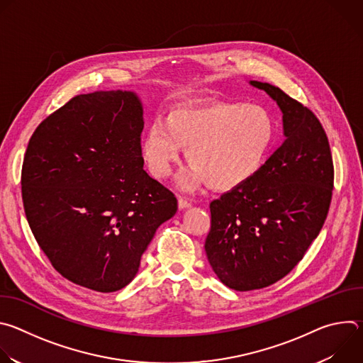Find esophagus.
I'll list each match as a JSON object with an SVG mask.
<instances>
[{
  "label": "esophagus",
  "instance_id": "1",
  "mask_svg": "<svg viewBox=\"0 0 363 363\" xmlns=\"http://www.w3.org/2000/svg\"><path fill=\"white\" fill-rule=\"evenodd\" d=\"M191 206V202L189 201H186L185 198H182V196H179L178 198V208L179 210H185V208H189Z\"/></svg>",
  "mask_w": 363,
  "mask_h": 363
}]
</instances>
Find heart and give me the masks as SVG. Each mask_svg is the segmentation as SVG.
Wrapping results in <instances>:
<instances>
[{
  "mask_svg": "<svg viewBox=\"0 0 363 363\" xmlns=\"http://www.w3.org/2000/svg\"><path fill=\"white\" fill-rule=\"evenodd\" d=\"M274 140L276 123L264 108L220 101L174 109L165 122H152L140 152L149 172L155 178H167L182 147L189 164L178 177L182 189L206 184L216 191H230L262 169Z\"/></svg>",
  "mask_w": 363,
  "mask_h": 363,
  "instance_id": "b5f03b06",
  "label": "heart"
}]
</instances>
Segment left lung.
Returning <instances> with one entry per match:
<instances>
[{"label":"left lung","instance_id":"8db88e82","mask_svg":"<svg viewBox=\"0 0 363 363\" xmlns=\"http://www.w3.org/2000/svg\"><path fill=\"white\" fill-rule=\"evenodd\" d=\"M264 90L283 115L284 140L250 181L210 203L208 262L227 287H267L301 260L328 217L333 162L319 119L279 87Z\"/></svg>","mask_w":363,"mask_h":363}]
</instances>
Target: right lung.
<instances>
[{"instance_id":"add662e5","label":"right lung","mask_w":363,"mask_h":363,"mask_svg":"<svg viewBox=\"0 0 363 363\" xmlns=\"http://www.w3.org/2000/svg\"><path fill=\"white\" fill-rule=\"evenodd\" d=\"M143 106L128 90L73 97L33 133L21 186L30 228L53 267L112 293L136 276L175 195L143 169Z\"/></svg>"}]
</instances>
